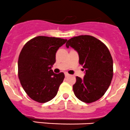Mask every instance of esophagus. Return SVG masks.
<instances>
[{"label": "esophagus", "mask_w": 130, "mask_h": 130, "mask_svg": "<svg viewBox=\"0 0 130 130\" xmlns=\"http://www.w3.org/2000/svg\"><path fill=\"white\" fill-rule=\"evenodd\" d=\"M69 74H68V73L65 72V77H67V76H69Z\"/></svg>", "instance_id": "34e87169"}]
</instances>
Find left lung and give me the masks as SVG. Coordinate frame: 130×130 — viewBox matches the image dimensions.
Returning a JSON list of instances; mask_svg holds the SVG:
<instances>
[{
	"label": "left lung",
	"mask_w": 130,
	"mask_h": 130,
	"mask_svg": "<svg viewBox=\"0 0 130 130\" xmlns=\"http://www.w3.org/2000/svg\"><path fill=\"white\" fill-rule=\"evenodd\" d=\"M78 53L79 64L85 69L83 79L76 77L73 86L75 96L92 103L100 99L109 88L113 77V60L107 47L91 36H79L68 40L66 47Z\"/></svg>",
	"instance_id": "obj_1"
}]
</instances>
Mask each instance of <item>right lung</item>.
<instances>
[{"label": "right lung", "instance_id": "obj_1", "mask_svg": "<svg viewBox=\"0 0 130 130\" xmlns=\"http://www.w3.org/2000/svg\"><path fill=\"white\" fill-rule=\"evenodd\" d=\"M67 40L38 36L28 41L20 52L18 61V77L30 99L39 103L52 100L56 95L65 75L55 74L51 67L56 53Z\"/></svg>", "mask_w": 130, "mask_h": 130}]
</instances>
